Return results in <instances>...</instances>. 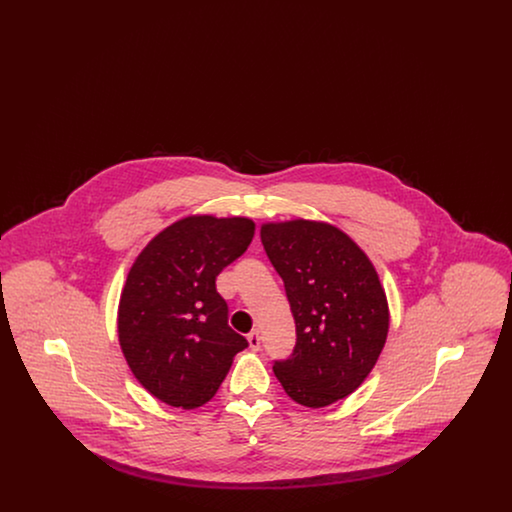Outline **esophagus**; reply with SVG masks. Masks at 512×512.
Listing matches in <instances>:
<instances>
[{
    "label": "esophagus",
    "instance_id": "obj_1",
    "mask_svg": "<svg viewBox=\"0 0 512 512\" xmlns=\"http://www.w3.org/2000/svg\"><path fill=\"white\" fill-rule=\"evenodd\" d=\"M247 341H249V347H251L253 351H259V347H261V336H259V330L249 332V334H247Z\"/></svg>",
    "mask_w": 512,
    "mask_h": 512
}]
</instances>
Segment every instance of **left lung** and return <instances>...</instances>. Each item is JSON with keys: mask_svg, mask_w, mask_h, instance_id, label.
<instances>
[{"mask_svg": "<svg viewBox=\"0 0 512 512\" xmlns=\"http://www.w3.org/2000/svg\"><path fill=\"white\" fill-rule=\"evenodd\" d=\"M261 242L284 280L295 349L272 370L295 403L328 407L357 390L390 330L388 297L365 251L320 220L265 222Z\"/></svg>", "mask_w": 512, "mask_h": 512, "instance_id": "1", "label": "left lung"}]
</instances>
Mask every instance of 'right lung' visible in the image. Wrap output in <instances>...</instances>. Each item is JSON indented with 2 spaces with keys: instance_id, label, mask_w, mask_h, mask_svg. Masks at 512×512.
<instances>
[{
  "instance_id": "right-lung-1",
  "label": "right lung",
  "mask_w": 512,
  "mask_h": 512,
  "mask_svg": "<svg viewBox=\"0 0 512 512\" xmlns=\"http://www.w3.org/2000/svg\"><path fill=\"white\" fill-rule=\"evenodd\" d=\"M247 217L190 215L140 251L119 301V343L136 380L171 407L205 405L226 378L244 336L228 326L220 270L251 244Z\"/></svg>"
}]
</instances>
